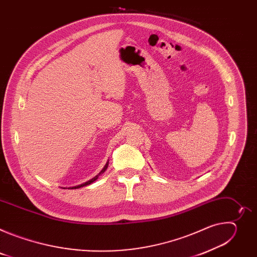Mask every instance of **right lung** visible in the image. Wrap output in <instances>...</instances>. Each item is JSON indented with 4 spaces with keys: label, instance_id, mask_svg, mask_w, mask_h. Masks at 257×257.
<instances>
[{
    "label": "right lung",
    "instance_id": "1",
    "mask_svg": "<svg viewBox=\"0 0 257 257\" xmlns=\"http://www.w3.org/2000/svg\"><path fill=\"white\" fill-rule=\"evenodd\" d=\"M107 166H108V164L106 163V165L104 166V168L101 170V172L99 173V174H101V173H103L105 170H106V168H107ZM98 174V175H99ZM98 175L96 176V177H94L93 179H91V180H89V181H87L86 183H83V184H81V185H78V186H75V187H71V189H77V188H80V187H83V186H86V185H89V184H91V183L93 182V181H95L96 179H97V177H98Z\"/></svg>",
    "mask_w": 257,
    "mask_h": 257
}]
</instances>
